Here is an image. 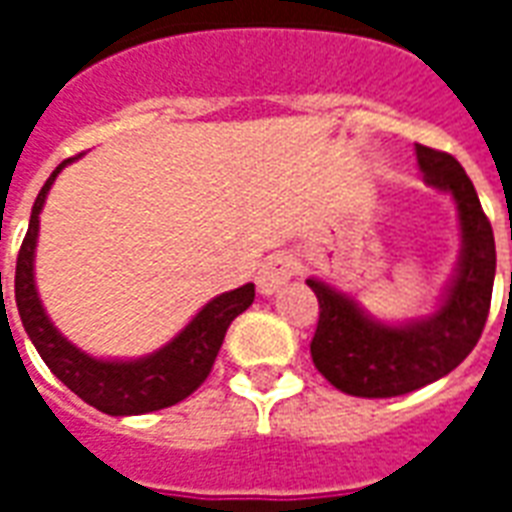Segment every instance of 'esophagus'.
Instances as JSON below:
<instances>
[{
	"mask_svg": "<svg viewBox=\"0 0 512 512\" xmlns=\"http://www.w3.org/2000/svg\"><path fill=\"white\" fill-rule=\"evenodd\" d=\"M293 271H296V263H293V257L285 255V252H277V255H271L263 263V266L257 268V290L263 293V296H274L277 290H282L293 277Z\"/></svg>",
	"mask_w": 512,
	"mask_h": 512,
	"instance_id": "34e87169",
	"label": "esophagus"
}]
</instances>
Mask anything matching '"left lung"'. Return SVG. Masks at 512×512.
Wrapping results in <instances>:
<instances>
[{
  "mask_svg": "<svg viewBox=\"0 0 512 512\" xmlns=\"http://www.w3.org/2000/svg\"><path fill=\"white\" fill-rule=\"evenodd\" d=\"M417 161L425 183L455 200L461 224L458 268L436 312L406 323L376 321L351 296L321 279H307L321 304L310 343L312 362L345 395L397 397L439 381L472 354L488 321L496 246L480 197L450 153L417 145Z\"/></svg>",
  "mask_w": 512,
  "mask_h": 512,
  "instance_id": "8db88e82",
  "label": "left lung"
}]
</instances>
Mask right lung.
I'll return each mask as SVG.
<instances>
[{
	"label": "right lung",
	"mask_w": 512,
	"mask_h": 512,
	"mask_svg": "<svg viewBox=\"0 0 512 512\" xmlns=\"http://www.w3.org/2000/svg\"><path fill=\"white\" fill-rule=\"evenodd\" d=\"M71 161L73 158L62 161L60 167L51 172V178L43 183L38 200L32 205L29 230L16 260V304L21 323L51 373L60 378L73 395H79L84 403H90L98 411L112 414V417H131V414H147V411L175 406L208 378L230 323L255 301V285L249 282L244 288H235L208 301L186 323L183 332L175 334L164 348H158L153 354L126 359V362L95 359L84 354L82 348H76L68 337L57 332L35 288L40 211H43L51 183Z\"/></svg>",
	"instance_id": "add662e5"
}]
</instances>
